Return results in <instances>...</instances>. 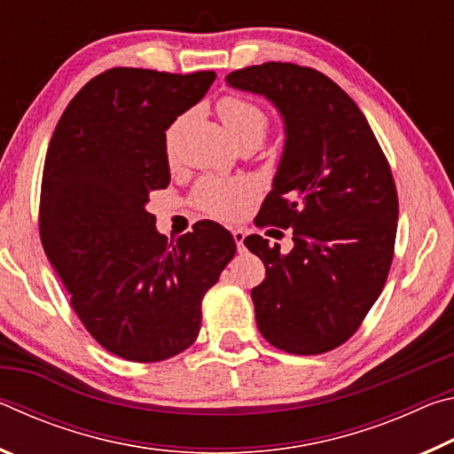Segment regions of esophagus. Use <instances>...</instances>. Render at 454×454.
<instances>
[{
    "mask_svg": "<svg viewBox=\"0 0 454 454\" xmlns=\"http://www.w3.org/2000/svg\"><path fill=\"white\" fill-rule=\"evenodd\" d=\"M232 236H234V242H236L238 252H244V250H246V248H244V238H246L244 230H234Z\"/></svg>",
    "mask_w": 454,
    "mask_h": 454,
    "instance_id": "obj_1",
    "label": "esophagus"
}]
</instances>
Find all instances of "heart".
<instances>
[{
    "label": "heart",
    "instance_id": "obj_1",
    "mask_svg": "<svg viewBox=\"0 0 454 454\" xmlns=\"http://www.w3.org/2000/svg\"><path fill=\"white\" fill-rule=\"evenodd\" d=\"M220 120L224 121L230 137L234 144L250 140L254 144L262 142L268 129V116L262 107L238 96H226L218 102ZM184 120L178 118L166 134V152L174 158V148L178 134L184 126ZM254 198V188L246 180H224V178H206L194 188L192 200L200 210L210 214L214 218L232 220L248 208Z\"/></svg>",
    "mask_w": 454,
    "mask_h": 454
}]
</instances>
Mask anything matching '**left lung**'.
<instances>
[{"label":"left lung","mask_w":454,"mask_h":454,"mask_svg":"<svg viewBox=\"0 0 454 454\" xmlns=\"http://www.w3.org/2000/svg\"><path fill=\"white\" fill-rule=\"evenodd\" d=\"M226 82L272 102L286 134L256 222L292 228L294 248L282 254L258 234L244 240L266 266L252 288L258 330L290 355H322L356 333L387 282L398 220L393 172L364 114L325 74L268 61Z\"/></svg>","instance_id":"1"}]
</instances>
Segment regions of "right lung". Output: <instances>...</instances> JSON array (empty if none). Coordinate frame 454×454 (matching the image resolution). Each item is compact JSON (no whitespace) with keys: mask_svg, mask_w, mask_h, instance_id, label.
Here are the masks:
<instances>
[{"mask_svg":"<svg viewBox=\"0 0 454 454\" xmlns=\"http://www.w3.org/2000/svg\"><path fill=\"white\" fill-rule=\"evenodd\" d=\"M214 72L112 67L67 104L43 164L40 236L88 333L134 363L186 350L202 298L236 254L212 220L168 242L145 210L170 184L166 129L196 106Z\"/></svg>","mask_w":454,"mask_h":454,"instance_id":"right-lung-1","label":"right lung"}]
</instances>
